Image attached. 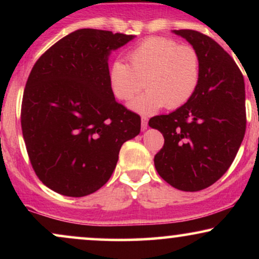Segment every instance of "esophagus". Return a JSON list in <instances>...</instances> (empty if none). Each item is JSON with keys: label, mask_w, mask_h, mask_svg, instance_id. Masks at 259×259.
I'll return each instance as SVG.
<instances>
[{"label": "esophagus", "mask_w": 259, "mask_h": 259, "mask_svg": "<svg viewBox=\"0 0 259 259\" xmlns=\"http://www.w3.org/2000/svg\"><path fill=\"white\" fill-rule=\"evenodd\" d=\"M147 126H148V119H147L146 117H142L141 118V127H142V130L147 129Z\"/></svg>", "instance_id": "esophagus-1"}]
</instances>
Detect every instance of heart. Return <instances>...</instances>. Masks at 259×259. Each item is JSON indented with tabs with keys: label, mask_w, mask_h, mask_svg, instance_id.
I'll return each mask as SVG.
<instances>
[{
	"label": "heart",
	"mask_w": 259,
	"mask_h": 259,
	"mask_svg": "<svg viewBox=\"0 0 259 259\" xmlns=\"http://www.w3.org/2000/svg\"><path fill=\"white\" fill-rule=\"evenodd\" d=\"M129 64L119 59L108 68V85L118 101L132 100L142 88L147 90L130 103V108L151 114L167 107L179 108L191 100L201 78L200 56L192 46L173 38L151 36L126 53Z\"/></svg>",
	"instance_id": "obj_1"
}]
</instances>
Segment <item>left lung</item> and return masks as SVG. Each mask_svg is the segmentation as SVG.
I'll return each mask as SVG.
<instances>
[{"label": "left lung", "mask_w": 259, "mask_h": 259, "mask_svg": "<svg viewBox=\"0 0 259 259\" xmlns=\"http://www.w3.org/2000/svg\"><path fill=\"white\" fill-rule=\"evenodd\" d=\"M174 32L200 56V84L189 102L152 117L148 125L164 136L154 156L160 178L194 192L221 179L236 157L246 132L245 81L234 59L213 38L190 29Z\"/></svg>", "instance_id": "1"}]
</instances>
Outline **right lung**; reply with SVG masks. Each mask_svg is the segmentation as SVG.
<instances>
[{
	"label": "right lung",
	"instance_id": "right-lung-1",
	"mask_svg": "<svg viewBox=\"0 0 259 259\" xmlns=\"http://www.w3.org/2000/svg\"><path fill=\"white\" fill-rule=\"evenodd\" d=\"M133 35L80 29L50 47L26 80L20 123L35 174L64 196L101 189L121 145L139 135L141 118L115 101L108 55Z\"/></svg>",
	"mask_w": 259,
	"mask_h": 259
}]
</instances>
